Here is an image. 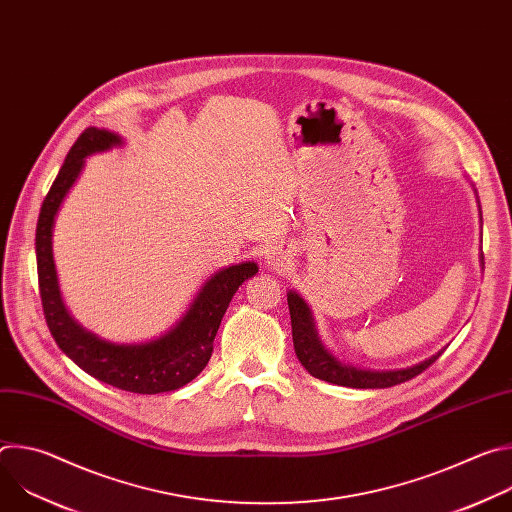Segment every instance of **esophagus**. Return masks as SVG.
I'll return each instance as SVG.
<instances>
[{
	"mask_svg": "<svg viewBox=\"0 0 512 512\" xmlns=\"http://www.w3.org/2000/svg\"><path fill=\"white\" fill-rule=\"evenodd\" d=\"M265 265L277 271L285 269L289 265V251H285L283 247H273L265 257Z\"/></svg>",
	"mask_w": 512,
	"mask_h": 512,
	"instance_id": "1",
	"label": "esophagus"
}]
</instances>
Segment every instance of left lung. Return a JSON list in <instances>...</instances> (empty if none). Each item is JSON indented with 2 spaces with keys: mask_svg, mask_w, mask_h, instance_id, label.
<instances>
[{
  "mask_svg": "<svg viewBox=\"0 0 512 512\" xmlns=\"http://www.w3.org/2000/svg\"><path fill=\"white\" fill-rule=\"evenodd\" d=\"M287 306H289V316H291V336H294V348L304 364V369L326 383L340 385V387H352V389H385L393 387L399 383H405L419 373H423L427 367L442 356V352H437L419 364H413V367L399 369V371H367V369H358L352 367V364L340 362L330 350L324 348L316 324L312 318V310L304 302V298L298 294V291H287Z\"/></svg>",
  "mask_w": 512,
  "mask_h": 512,
  "instance_id": "8db88e82",
  "label": "left lung"
}]
</instances>
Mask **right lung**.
<instances>
[{"mask_svg": "<svg viewBox=\"0 0 512 512\" xmlns=\"http://www.w3.org/2000/svg\"><path fill=\"white\" fill-rule=\"evenodd\" d=\"M123 139L107 129L89 127L72 145L50 192L46 194L36 227V263L44 318L58 348L91 377L139 395L176 391L196 379L208 364L214 336L237 294L239 285L259 267L253 261L216 271L200 287L186 314L166 334L141 344H115L99 338L75 322L60 298L52 257V229L60 204L85 168V158L107 152Z\"/></svg>", "mask_w": 512, "mask_h": 512, "instance_id": "add662e5", "label": "right lung"}]
</instances>
